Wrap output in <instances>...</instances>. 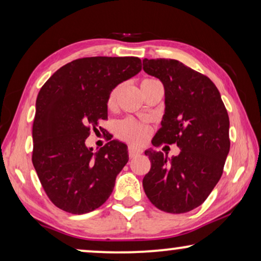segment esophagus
Segmentation results:
<instances>
[{"label":"esophagus","instance_id":"esophagus-1","mask_svg":"<svg viewBox=\"0 0 261 261\" xmlns=\"http://www.w3.org/2000/svg\"><path fill=\"white\" fill-rule=\"evenodd\" d=\"M128 153H129V158H135V156L140 155L141 151L137 147H134V146H129V148H128Z\"/></svg>","mask_w":261,"mask_h":261}]
</instances>
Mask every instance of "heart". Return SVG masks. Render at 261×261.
<instances>
[{"instance_id":"obj_1","label":"heart","mask_w":261,"mask_h":261,"mask_svg":"<svg viewBox=\"0 0 261 261\" xmlns=\"http://www.w3.org/2000/svg\"><path fill=\"white\" fill-rule=\"evenodd\" d=\"M151 82H155V80H144L141 82V85L151 83ZM121 90V85L116 87L114 90L110 92L108 97V107L109 108H114L116 105V98L119 96V92ZM116 134L119 135L120 138L124 139V140L133 142V144H142L147 137L149 135V129L144 124H140L135 122L134 120L126 119L120 121V122L116 123L115 126Z\"/></svg>"}]
</instances>
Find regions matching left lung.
<instances>
[{
    "label": "left lung",
    "mask_w": 261,
    "mask_h": 261,
    "mask_svg": "<svg viewBox=\"0 0 261 261\" xmlns=\"http://www.w3.org/2000/svg\"><path fill=\"white\" fill-rule=\"evenodd\" d=\"M144 71L162 82L165 113L153 145L177 144L169 158L145 151L151 170L142 179L145 194L163 212L183 214L197 208L215 188L229 153V117L215 84L174 59L142 60Z\"/></svg>",
    "instance_id": "obj_1"
}]
</instances>
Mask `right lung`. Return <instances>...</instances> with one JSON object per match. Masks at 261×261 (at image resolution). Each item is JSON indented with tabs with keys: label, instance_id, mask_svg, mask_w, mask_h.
Wrapping results in <instances>:
<instances>
[{
	"label": "right lung",
	"instance_id": "obj_1",
	"mask_svg": "<svg viewBox=\"0 0 261 261\" xmlns=\"http://www.w3.org/2000/svg\"><path fill=\"white\" fill-rule=\"evenodd\" d=\"M141 71L138 57H90L57 70L35 103L33 160L53 204L71 214L101 206L128 159L127 145L112 140L94 152L90 128L108 119V97Z\"/></svg>",
	"mask_w": 261,
	"mask_h": 261
}]
</instances>
